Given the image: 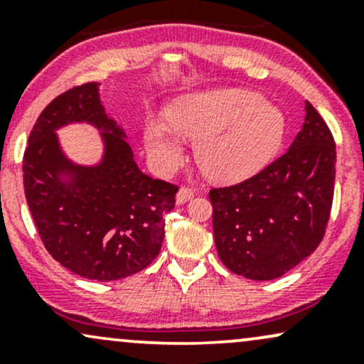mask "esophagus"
<instances>
[{
	"mask_svg": "<svg viewBox=\"0 0 364 364\" xmlns=\"http://www.w3.org/2000/svg\"><path fill=\"white\" fill-rule=\"evenodd\" d=\"M193 195H195L193 188H190V186H181V188H179V191H178L176 202H178V203H186L188 200L193 198Z\"/></svg>",
	"mask_w": 364,
	"mask_h": 364,
	"instance_id": "esophagus-1",
	"label": "esophagus"
}]
</instances>
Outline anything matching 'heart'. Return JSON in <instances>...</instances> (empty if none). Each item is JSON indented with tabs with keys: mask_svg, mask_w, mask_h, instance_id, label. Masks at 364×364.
Wrapping results in <instances>:
<instances>
[{
	"mask_svg": "<svg viewBox=\"0 0 364 364\" xmlns=\"http://www.w3.org/2000/svg\"><path fill=\"white\" fill-rule=\"evenodd\" d=\"M168 122L149 118L144 140L159 171L185 157V139L196 140L195 157L208 178L232 183L260 171L281 147L286 121L277 106L248 90L223 89L186 95L166 112Z\"/></svg>",
	"mask_w": 364,
	"mask_h": 364,
	"instance_id": "1",
	"label": "heart"
}]
</instances>
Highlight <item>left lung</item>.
<instances>
[{
  "mask_svg": "<svg viewBox=\"0 0 364 364\" xmlns=\"http://www.w3.org/2000/svg\"><path fill=\"white\" fill-rule=\"evenodd\" d=\"M336 141L306 102L301 132L281 157L231 186L212 188L220 262L252 281H272L318 248L332 210Z\"/></svg>",
  "mask_w": 364,
  "mask_h": 364,
  "instance_id": "1",
  "label": "left lung"
}]
</instances>
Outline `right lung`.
I'll list each match as a JSON object with an SVG mask.
<instances>
[{
    "mask_svg": "<svg viewBox=\"0 0 364 364\" xmlns=\"http://www.w3.org/2000/svg\"><path fill=\"white\" fill-rule=\"evenodd\" d=\"M87 120L105 129V161L78 168L60 154L53 129ZM72 170L73 183L57 174ZM28 210L49 255L90 281H118L152 263L164 240V220L178 185L144 174L123 132L104 112L97 83L63 92L37 118L23 152Z\"/></svg>",
    "mask_w": 364,
    "mask_h": 364,
    "instance_id": "obj_1",
    "label": "right lung"
}]
</instances>
